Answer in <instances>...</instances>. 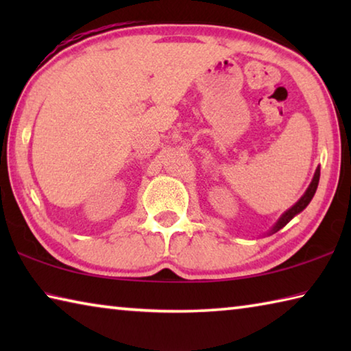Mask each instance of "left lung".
Returning <instances> with one entry per match:
<instances>
[{"instance_id":"1","label":"left lung","mask_w":351,"mask_h":351,"mask_svg":"<svg viewBox=\"0 0 351 351\" xmlns=\"http://www.w3.org/2000/svg\"><path fill=\"white\" fill-rule=\"evenodd\" d=\"M319 178H320V169L317 167V170H316V173H314V178H313V181H311V184H310V187L306 189V192H305V195L304 197H302L299 201H297V203L291 207L289 210H287L282 215V218L278 219V221L276 223V226L274 228H272V230L271 232L274 234V232H277V230H280L282 228H285V226H287L291 219H293L297 213H300L302 210L305 209V207L310 204V201L313 199V197H314V193H316V189H317V184H319Z\"/></svg>"}]
</instances>
